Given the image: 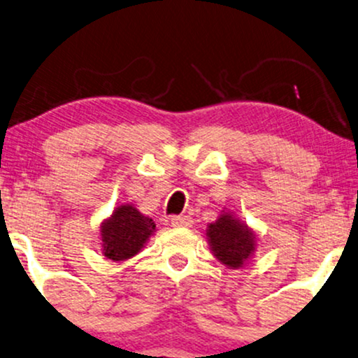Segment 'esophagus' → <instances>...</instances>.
Here are the masks:
<instances>
[{
	"label": "esophagus",
	"instance_id": "obj_1",
	"mask_svg": "<svg viewBox=\"0 0 358 358\" xmlns=\"http://www.w3.org/2000/svg\"><path fill=\"white\" fill-rule=\"evenodd\" d=\"M193 224L192 216L188 214H180V216L171 217V226L173 227H189Z\"/></svg>",
	"mask_w": 358,
	"mask_h": 358
}]
</instances>
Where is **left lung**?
<instances>
[{"label": "left lung", "instance_id": "8db88e82", "mask_svg": "<svg viewBox=\"0 0 358 358\" xmlns=\"http://www.w3.org/2000/svg\"><path fill=\"white\" fill-rule=\"evenodd\" d=\"M206 234L214 255L232 268L244 265L255 249L254 234L231 214H222L216 222L209 224Z\"/></svg>", "mask_w": 358, "mask_h": 358}]
</instances>
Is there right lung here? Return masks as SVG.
<instances>
[{"label":"right lung","instance_id":"add662e5","mask_svg":"<svg viewBox=\"0 0 358 358\" xmlns=\"http://www.w3.org/2000/svg\"><path fill=\"white\" fill-rule=\"evenodd\" d=\"M154 231L155 224L150 217L142 216L129 204H122L101 226L104 255L111 260L129 259L142 249Z\"/></svg>","mask_w":358,"mask_h":358}]
</instances>
